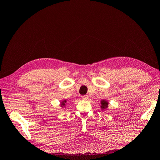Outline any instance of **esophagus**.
<instances>
[{
  "label": "esophagus",
  "mask_w": 160,
  "mask_h": 160,
  "mask_svg": "<svg viewBox=\"0 0 160 160\" xmlns=\"http://www.w3.org/2000/svg\"><path fill=\"white\" fill-rule=\"evenodd\" d=\"M81 99H83V100H88V97L87 95L81 96Z\"/></svg>",
  "instance_id": "34e87169"
}]
</instances>
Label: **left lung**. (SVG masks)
Instances as JSON below:
<instances>
[{"label": "left lung", "mask_w": 160, "mask_h": 160, "mask_svg": "<svg viewBox=\"0 0 160 160\" xmlns=\"http://www.w3.org/2000/svg\"><path fill=\"white\" fill-rule=\"evenodd\" d=\"M101 109H102V110H104V109H105L106 108H107L108 107V101H105V100H102L101 102Z\"/></svg>", "instance_id": "left-lung-1"}]
</instances>
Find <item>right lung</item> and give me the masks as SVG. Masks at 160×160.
I'll return each instance as SVG.
<instances>
[{
    "label": "right lung",
    "mask_w": 160,
    "mask_h": 160,
    "mask_svg": "<svg viewBox=\"0 0 160 160\" xmlns=\"http://www.w3.org/2000/svg\"><path fill=\"white\" fill-rule=\"evenodd\" d=\"M66 101H63L62 102H61V106L62 107H63V106H65V105H66Z\"/></svg>",
    "instance_id": "1"
}]
</instances>
